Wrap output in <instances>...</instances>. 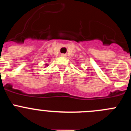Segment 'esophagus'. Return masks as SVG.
Here are the masks:
<instances>
[{
    "label": "esophagus",
    "mask_w": 131,
    "mask_h": 131,
    "mask_svg": "<svg viewBox=\"0 0 131 131\" xmlns=\"http://www.w3.org/2000/svg\"><path fill=\"white\" fill-rule=\"evenodd\" d=\"M61 56H62V57H66V54H61Z\"/></svg>",
    "instance_id": "34e87169"
}]
</instances>
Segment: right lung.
<instances>
[{
	"instance_id": "1",
	"label": "right lung",
	"mask_w": 131,
	"mask_h": 131,
	"mask_svg": "<svg viewBox=\"0 0 131 131\" xmlns=\"http://www.w3.org/2000/svg\"><path fill=\"white\" fill-rule=\"evenodd\" d=\"M46 65H47V66H48V65H47V64H46Z\"/></svg>"
}]
</instances>
